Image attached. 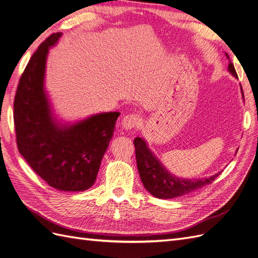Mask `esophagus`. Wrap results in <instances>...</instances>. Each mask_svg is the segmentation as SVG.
I'll return each mask as SVG.
<instances>
[{
    "instance_id": "1",
    "label": "esophagus",
    "mask_w": 258,
    "mask_h": 258,
    "mask_svg": "<svg viewBox=\"0 0 258 258\" xmlns=\"http://www.w3.org/2000/svg\"><path fill=\"white\" fill-rule=\"evenodd\" d=\"M138 124H139V117L134 113L127 114V116L124 117L121 121V126L125 131L136 127Z\"/></svg>"
}]
</instances>
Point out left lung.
<instances>
[{
	"label": "left lung",
	"instance_id": "8db88e82",
	"mask_svg": "<svg viewBox=\"0 0 258 258\" xmlns=\"http://www.w3.org/2000/svg\"><path fill=\"white\" fill-rule=\"evenodd\" d=\"M225 55L228 61H230V63H228V71H230L234 78L238 79L234 64L231 62L228 55ZM241 93L243 98L242 89ZM134 146L137 168L141 182L152 196L158 199H172L194 192L200 188L212 184L213 180H215L216 177L221 173L218 172L217 174L204 178L178 177L170 173L166 167L160 163V160L149 149L147 141L144 138L136 137L134 139Z\"/></svg>",
	"mask_w": 258,
	"mask_h": 258
}]
</instances>
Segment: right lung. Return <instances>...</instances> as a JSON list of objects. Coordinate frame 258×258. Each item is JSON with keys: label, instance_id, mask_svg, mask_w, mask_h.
<instances>
[{"label": "right lung", "instance_id": "right-lung-1", "mask_svg": "<svg viewBox=\"0 0 258 258\" xmlns=\"http://www.w3.org/2000/svg\"><path fill=\"white\" fill-rule=\"evenodd\" d=\"M61 35L53 34L39 45L19 82L14 102L17 145L27 164L51 187L84 191L95 182L120 112L95 113L73 123L55 117L44 79L49 50Z\"/></svg>", "mask_w": 258, "mask_h": 258}]
</instances>
